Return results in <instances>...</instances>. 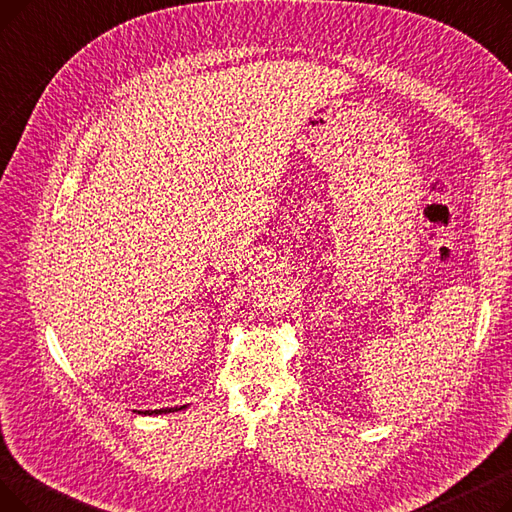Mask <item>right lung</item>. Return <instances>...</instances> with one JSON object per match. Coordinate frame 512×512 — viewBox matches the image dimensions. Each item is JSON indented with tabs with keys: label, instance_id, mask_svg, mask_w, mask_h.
<instances>
[{
	"label": "right lung",
	"instance_id": "add662e5",
	"mask_svg": "<svg viewBox=\"0 0 512 512\" xmlns=\"http://www.w3.org/2000/svg\"><path fill=\"white\" fill-rule=\"evenodd\" d=\"M182 409H186V407L182 405V407H174V409H155V411H145L143 415H159V413H172V411H182Z\"/></svg>",
	"mask_w": 512,
	"mask_h": 512
}]
</instances>
